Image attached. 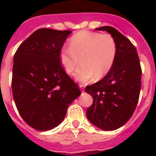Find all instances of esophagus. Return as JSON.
<instances>
[{
    "mask_svg": "<svg viewBox=\"0 0 156 156\" xmlns=\"http://www.w3.org/2000/svg\"><path fill=\"white\" fill-rule=\"evenodd\" d=\"M79 87H80V88L81 91H83V90H84V87H85L84 85L82 84V83H80V84H79Z\"/></svg>",
    "mask_w": 156,
    "mask_h": 156,
    "instance_id": "34e87169",
    "label": "esophagus"
}]
</instances>
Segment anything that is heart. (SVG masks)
<instances>
[{"label":"heart","instance_id":"1","mask_svg":"<svg viewBox=\"0 0 156 156\" xmlns=\"http://www.w3.org/2000/svg\"><path fill=\"white\" fill-rule=\"evenodd\" d=\"M116 41L111 34L82 30L70 38L69 47H63L59 58L66 73H75L80 82L100 80L108 73L115 62Z\"/></svg>","mask_w":156,"mask_h":156}]
</instances>
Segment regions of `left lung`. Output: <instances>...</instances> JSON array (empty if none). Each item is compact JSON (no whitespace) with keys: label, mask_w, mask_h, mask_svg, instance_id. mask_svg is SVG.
Returning <instances> with one entry per match:
<instances>
[{"label":"left lung","mask_w":156,"mask_h":156,"mask_svg":"<svg viewBox=\"0 0 156 156\" xmlns=\"http://www.w3.org/2000/svg\"><path fill=\"white\" fill-rule=\"evenodd\" d=\"M115 38L117 53L114 64L105 76L85 91L94 99L87 110L92 124L104 130L121 127L132 116L141 87V68L137 49L128 38L112 27H102Z\"/></svg>","instance_id":"8db88e82"}]
</instances>
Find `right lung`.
Returning <instances> with one entry per match:
<instances>
[{
	"label": "right lung",
	"instance_id": "right-lung-1",
	"mask_svg": "<svg viewBox=\"0 0 156 156\" xmlns=\"http://www.w3.org/2000/svg\"><path fill=\"white\" fill-rule=\"evenodd\" d=\"M71 33L37 30L22 43L14 55V101L25 122L37 130L45 131L58 126L68 106L81 94L59 58L60 51Z\"/></svg>",
	"mask_w": 156,
	"mask_h": 156
}]
</instances>
